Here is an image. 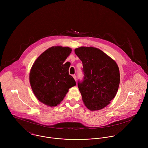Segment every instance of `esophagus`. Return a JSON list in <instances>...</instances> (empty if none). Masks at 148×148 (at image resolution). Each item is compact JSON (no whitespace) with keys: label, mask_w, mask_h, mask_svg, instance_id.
<instances>
[{"label":"esophagus","mask_w":148,"mask_h":148,"mask_svg":"<svg viewBox=\"0 0 148 148\" xmlns=\"http://www.w3.org/2000/svg\"><path fill=\"white\" fill-rule=\"evenodd\" d=\"M73 77L74 78L75 80V81H76V80H77V77H76V75H73Z\"/></svg>","instance_id":"esophagus-1"}]
</instances>
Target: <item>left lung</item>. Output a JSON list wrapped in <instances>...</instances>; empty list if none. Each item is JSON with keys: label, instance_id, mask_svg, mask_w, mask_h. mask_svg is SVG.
Instances as JSON below:
<instances>
[{"label": "left lung", "instance_id": "1", "mask_svg": "<svg viewBox=\"0 0 148 148\" xmlns=\"http://www.w3.org/2000/svg\"><path fill=\"white\" fill-rule=\"evenodd\" d=\"M82 62L83 79L77 84L85 106L91 110H100L115 97L120 84L116 63L100 49L81 47L75 49Z\"/></svg>", "mask_w": 148, "mask_h": 148}]
</instances>
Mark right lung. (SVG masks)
<instances>
[{"mask_svg": "<svg viewBox=\"0 0 148 148\" xmlns=\"http://www.w3.org/2000/svg\"><path fill=\"white\" fill-rule=\"evenodd\" d=\"M71 51L69 47H52L39 56L31 68L29 82L32 91L47 106L59 104L68 89L76 85L69 74L70 65L64 63Z\"/></svg>", "mask_w": 148, "mask_h": 148, "instance_id": "add662e5", "label": "right lung"}]
</instances>
